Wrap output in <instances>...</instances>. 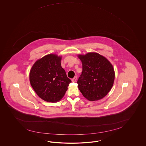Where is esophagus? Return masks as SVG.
I'll return each instance as SVG.
<instances>
[{"mask_svg":"<svg viewBox=\"0 0 146 146\" xmlns=\"http://www.w3.org/2000/svg\"><path fill=\"white\" fill-rule=\"evenodd\" d=\"M77 77L76 76V77H74L73 79H72V82H76V80H77Z\"/></svg>","mask_w":146,"mask_h":146,"instance_id":"1","label":"esophagus"}]
</instances>
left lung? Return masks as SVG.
<instances>
[{"label": "left lung", "mask_w": 146, "mask_h": 146, "mask_svg": "<svg viewBox=\"0 0 146 146\" xmlns=\"http://www.w3.org/2000/svg\"><path fill=\"white\" fill-rule=\"evenodd\" d=\"M82 72L78 80V88L83 96L93 101L107 95L114 84L115 72L111 62L96 53L79 55Z\"/></svg>", "instance_id": "8db88e82"}]
</instances>
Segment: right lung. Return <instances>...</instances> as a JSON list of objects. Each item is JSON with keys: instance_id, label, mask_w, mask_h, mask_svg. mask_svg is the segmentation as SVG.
<instances>
[{"instance_id": "add662e5", "label": "right lung", "mask_w": 146, "mask_h": 146, "mask_svg": "<svg viewBox=\"0 0 146 146\" xmlns=\"http://www.w3.org/2000/svg\"><path fill=\"white\" fill-rule=\"evenodd\" d=\"M62 57L48 54L37 60L31 68V86L42 99L57 102L62 99L72 82L61 66Z\"/></svg>"}]
</instances>
